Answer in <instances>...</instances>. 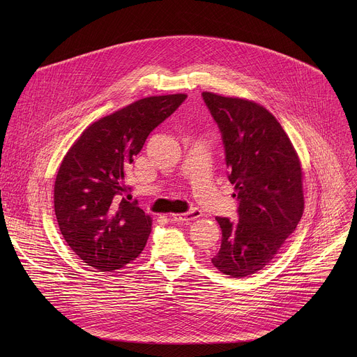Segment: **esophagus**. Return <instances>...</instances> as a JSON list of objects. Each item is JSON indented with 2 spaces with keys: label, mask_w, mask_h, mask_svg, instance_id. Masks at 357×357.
Returning <instances> with one entry per match:
<instances>
[{
  "label": "esophagus",
  "mask_w": 357,
  "mask_h": 357,
  "mask_svg": "<svg viewBox=\"0 0 357 357\" xmlns=\"http://www.w3.org/2000/svg\"><path fill=\"white\" fill-rule=\"evenodd\" d=\"M200 216H202V212H200L199 209L193 208V209H190V211L186 212V213L172 215L171 218H172V220H175V222H189V220H195V219H197V218H200Z\"/></svg>",
  "instance_id": "obj_1"
}]
</instances>
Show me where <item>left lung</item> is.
I'll list each match as a JSON object with an SVG mask.
<instances>
[{
    "label": "left lung",
    "mask_w": 357,
    "mask_h": 357,
    "mask_svg": "<svg viewBox=\"0 0 357 357\" xmlns=\"http://www.w3.org/2000/svg\"><path fill=\"white\" fill-rule=\"evenodd\" d=\"M222 134L227 178L238 220L216 218L222 244L213 266L241 278L263 270L294 233L303 213L302 169L277 119L263 106L203 91Z\"/></svg>",
    "instance_id": "1"
}]
</instances>
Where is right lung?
Segmentation results:
<instances>
[{
	"label": "right lung",
	"mask_w": 357,
	"mask_h": 357,
	"mask_svg": "<svg viewBox=\"0 0 357 357\" xmlns=\"http://www.w3.org/2000/svg\"><path fill=\"white\" fill-rule=\"evenodd\" d=\"M186 94L154 96L89 126L69 149L55 181V215L63 238L80 260L113 271L138 257L151 233V218L128 202L127 168L148 135Z\"/></svg>",
	"instance_id": "obj_1"
}]
</instances>
